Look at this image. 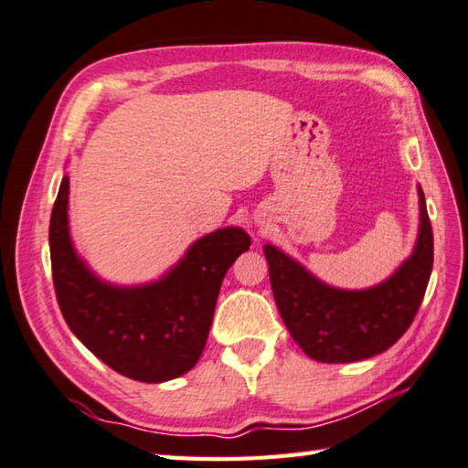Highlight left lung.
Returning a JSON list of instances; mask_svg holds the SVG:
<instances>
[{
	"label": "left lung",
	"instance_id": "1",
	"mask_svg": "<svg viewBox=\"0 0 468 468\" xmlns=\"http://www.w3.org/2000/svg\"><path fill=\"white\" fill-rule=\"evenodd\" d=\"M418 197L420 231L411 256L370 288L329 286L276 245H263L280 317L309 358L327 364L372 358L410 329L434 266V235L421 186Z\"/></svg>",
	"mask_w": 468,
	"mask_h": 468
}]
</instances>
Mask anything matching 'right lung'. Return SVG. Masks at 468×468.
<instances>
[{
  "label": "right lung",
  "mask_w": 468,
  "mask_h": 468,
  "mask_svg": "<svg viewBox=\"0 0 468 468\" xmlns=\"http://www.w3.org/2000/svg\"><path fill=\"white\" fill-rule=\"evenodd\" d=\"M48 245L57 301L73 335L118 375L165 382L198 362L220 282L251 239L241 227L217 229L194 241L180 261L153 282H108L71 241L65 174L50 215Z\"/></svg>",
  "instance_id": "right-lung-1"
}]
</instances>
